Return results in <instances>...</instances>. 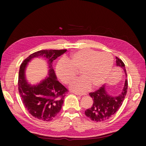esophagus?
Here are the masks:
<instances>
[{
	"instance_id": "34e87169",
	"label": "esophagus",
	"mask_w": 146,
	"mask_h": 146,
	"mask_svg": "<svg viewBox=\"0 0 146 146\" xmlns=\"http://www.w3.org/2000/svg\"><path fill=\"white\" fill-rule=\"evenodd\" d=\"M74 94H75L76 95H79V96H83V95H86V93H78V92H73Z\"/></svg>"
}]
</instances>
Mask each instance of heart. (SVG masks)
<instances>
[{"label":"heart","instance_id":"1","mask_svg":"<svg viewBox=\"0 0 146 146\" xmlns=\"http://www.w3.org/2000/svg\"><path fill=\"white\" fill-rule=\"evenodd\" d=\"M113 64L112 55L108 52H101L86 49L71 53L62 58L55 66L57 77L64 84H68L80 69L82 76L73 80L70 88L77 92H85L91 88L98 87L105 82Z\"/></svg>","mask_w":146,"mask_h":146}]
</instances>
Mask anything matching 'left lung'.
I'll list each match as a JSON object with an SVG mask.
<instances>
[{
	"mask_svg": "<svg viewBox=\"0 0 146 146\" xmlns=\"http://www.w3.org/2000/svg\"><path fill=\"white\" fill-rule=\"evenodd\" d=\"M117 67L121 68L127 77L125 64L122 60L116 56ZM127 90V80L125 78L124 85L121 93L117 96H112L106 90V85H103L99 90L89 95L93 98V104L90 108L85 111V115L93 121L101 122L108 120L117 111L122 104Z\"/></svg>",
	"mask_w": 146,
	"mask_h": 146,
	"instance_id": "8db88e82",
	"label": "left lung"
}]
</instances>
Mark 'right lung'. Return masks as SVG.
I'll return each instance as SVG.
<instances>
[{"label":"right lung","instance_id":"obj_1","mask_svg":"<svg viewBox=\"0 0 146 146\" xmlns=\"http://www.w3.org/2000/svg\"><path fill=\"white\" fill-rule=\"evenodd\" d=\"M66 49L40 50L29 55L21 64L19 73V92L25 108L35 118L51 121L60 111L68 90L57 80L53 68L54 60L66 52ZM46 60L48 66V75L36 85L27 82L25 70L33 58Z\"/></svg>","mask_w":146,"mask_h":146}]
</instances>
